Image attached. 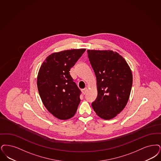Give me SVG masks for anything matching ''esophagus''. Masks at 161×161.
Masks as SVG:
<instances>
[{
	"label": "esophagus",
	"mask_w": 161,
	"mask_h": 161,
	"mask_svg": "<svg viewBox=\"0 0 161 161\" xmlns=\"http://www.w3.org/2000/svg\"><path fill=\"white\" fill-rule=\"evenodd\" d=\"M87 90H88V89H87V88H84V89H83V90H82V93H83L84 95H85V94L86 93V92H87Z\"/></svg>",
	"instance_id": "34e87169"
}]
</instances>
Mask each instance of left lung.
Returning <instances> with one entry per match:
<instances>
[{
    "label": "left lung",
    "mask_w": 161,
    "mask_h": 161,
    "mask_svg": "<svg viewBox=\"0 0 161 161\" xmlns=\"http://www.w3.org/2000/svg\"><path fill=\"white\" fill-rule=\"evenodd\" d=\"M87 53L97 77V97L92 103V108L101 119H111L128 103L132 85V71L117 52L88 50Z\"/></svg>",
    "instance_id": "8db88e82"
}]
</instances>
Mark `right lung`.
I'll list each match as a JSON object with an SVG mask.
<instances>
[{
    "instance_id": "1",
    "label": "right lung",
    "mask_w": 161,
    "mask_h": 161,
    "mask_svg": "<svg viewBox=\"0 0 161 161\" xmlns=\"http://www.w3.org/2000/svg\"><path fill=\"white\" fill-rule=\"evenodd\" d=\"M85 48L53 53L41 64L37 77L39 94L47 109L60 120L75 115L80 103V90L74 82L70 69Z\"/></svg>"
}]
</instances>
